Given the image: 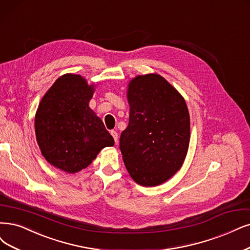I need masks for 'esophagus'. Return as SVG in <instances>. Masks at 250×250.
Here are the masks:
<instances>
[{
	"label": "esophagus",
	"instance_id": "esophagus-1",
	"mask_svg": "<svg viewBox=\"0 0 250 250\" xmlns=\"http://www.w3.org/2000/svg\"><path fill=\"white\" fill-rule=\"evenodd\" d=\"M111 135H112L115 143H117V141H118V134H117V132L116 131H111Z\"/></svg>",
	"mask_w": 250,
	"mask_h": 250
}]
</instances>
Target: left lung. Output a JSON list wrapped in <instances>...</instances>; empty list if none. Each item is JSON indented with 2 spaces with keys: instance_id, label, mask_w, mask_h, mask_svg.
Returning <instances> with one entry per match:
<instances>
[{
  "instance_id": "1",
  "label": "left lung",
  "mask_w": 250,
  "mask_h": 250,
  "mask_svg": "<svg viewBox=\"0 0 250 250\" xmlns=\"http://www.w3.org/2000/svg\"><path fill=\"white\" fill-rule=\"evenodd\" d=\"M127 101L130 119L119 138L125 168L140 186H159L181 168L187 156L190 137L187 103L158 74L134 78Z\"/></svg>"
}]
</instances>
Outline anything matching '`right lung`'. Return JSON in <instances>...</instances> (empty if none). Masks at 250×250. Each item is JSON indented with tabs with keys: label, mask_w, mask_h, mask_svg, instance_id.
I'll return each mask as SVG.
<instances>
[{
	"label": "right lung",
	"mask_w": 250,
	"mask_h": 250,
	"mask_svg": "<svg viewBox=\"0 0 250 250\" xmlns=\"http://www.w3.org/2000/svg\"><path fill=\"white\" fill-rule=\"evenodd\" d=\"M94 85L75 74L57 79L35 117L37 142L45 160L67 173L86 168L101 149L113 146L102 119L88 107Z\"/></svg>",
	"instance_id": "obj_1"
}]
</instances>
